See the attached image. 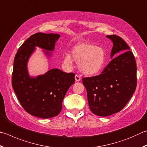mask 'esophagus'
I'll return each mask as SVG.
<instances>
[{
  "instance_id": "34e87169",
  "label": "esophagus",
  "mask_w": 147,
  "mask_h": 147,
  "mask_svg": "<svg viewBox=\"0 0 147 147\" xmlns=\"http://www.w3.org/2000/svg\"><path fill=\"white\" fill-rule=\"evenodd\" d=\"M74 78H75V80L76 82H79V81L81 80L80 76H78V75H77V74H76V75H75V76H74Z\"/></svg>"
}]
</instances>
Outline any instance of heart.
Returning a JSON list of instances; mask_svg holds the SVG:
<instances>
[{
  "mask_svg": "<svg viewBox=\"0 0 147 147\" xmlns=\"http://www.w3.org/2000/svg\"><path fill=\"white\" fill-rule=\"evenodd\" d=\"M106 55L103 49L90 43L76 45L71 51V56H63L64 64L71 67L73 60L78 63L80 70L86 75H94L99 73L105 64Z\"/></svg>",
  "mask_w": 147,
  "mask_h": 147,
  "instance_id": "obj_1",
  "label": "heart"
}]
</instances>
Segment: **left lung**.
Returning a JSON list of instances; mask_svg holds the SVG:
<instances>
[{"mask_svg":"<svg viewBox=\"0 0 147 147\" xmlns=\"http://www.w3.org/2000/svg\"><path fill=\"white\" fill-rule=\"evenodd\" d=\"M106 36L113 42L111 57L116 53L120 55L109 62L100 75L82 79L90 111L100 116H108L121 111L137 85L136 63L129 46L119 36Z\"/></svg>","mask_w":147,"mask_h":147,"instance_id":"1","label":"left lung"}]
</instances>
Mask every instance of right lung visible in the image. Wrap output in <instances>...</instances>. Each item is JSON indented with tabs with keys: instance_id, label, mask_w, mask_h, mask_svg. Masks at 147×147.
<instances>
[{
	"instance_id": "right-lung-1",
	"label": "right lung",
	"mask_w": 147,
	"mask_h": 147,
	"mask_svg": "<svg viewBox=\"0 0 147 147\" xmlns=\"http://www.w3.org/2000/svg\"><path fill=\"white\" fill-rule=\"evenodd\" d=\"M60 36L53 33L34 34L24 42L15 57L13 90L24 109L38 118H51L58 115L67 91L75 82L74 73H66L58 69H51L35 78L29 75L28 61L35 47L52 51ZM49 51H45L48 56L51 55Z\"/></svg>"
}]
</instances>
